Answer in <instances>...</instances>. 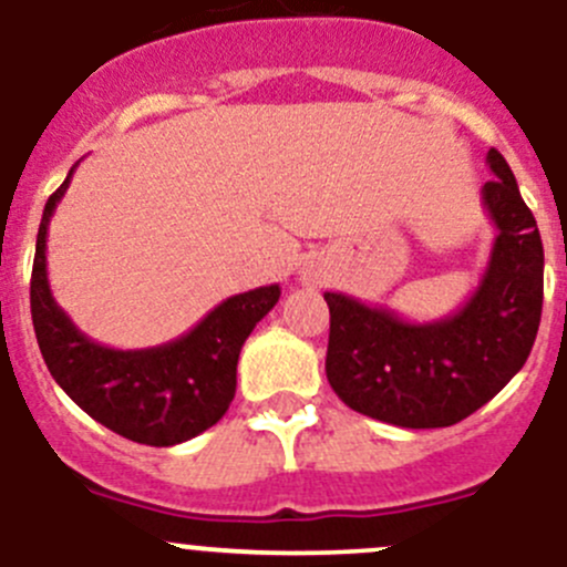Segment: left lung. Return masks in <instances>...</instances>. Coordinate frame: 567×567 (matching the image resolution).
Returning a JSON list of instances; mask_svg holds the SVG:
<instances>
[{"label": "left lung", "instance_id": "left-lung-1", "mask_svg": "<svg viewBox=\"0 0 567 567\" xmlns=\"http://www.w3.org/2000/svg\"><path fill=\"white\" fill-rule=\"evenodd\" d=\"M482 205L496 227L491 260L460 310L406 321L346 293L329 305L327 379L351 410L404 430L463 421L524 368L543 312V240L496 150Z\"/></svg>", "mask_w": 567, "mask_h": 567}]
</instances>
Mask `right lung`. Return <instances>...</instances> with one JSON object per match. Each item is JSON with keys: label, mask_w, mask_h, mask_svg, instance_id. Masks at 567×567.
<instances>
[{"label": "right lung", "mask_w": 567, "mask_h": 567, "mask_svg": "<svg viewBox=\"0 0 567 567\" xmlns=\"http://www.w3.org/2000/svg\"><path fill=\"white\" fill-rule=\"evenodd\" d=\"M76 168V166H74ZM65 183L49 196L32 262V327L54 382L80 410L126 441L177 446L210 430L235 399L246 338L279 301V285L229 296L194 329L152 349H110L74 327L47 277V235Z\"/></svg>", "instance_id": "1"}]
</instances>
